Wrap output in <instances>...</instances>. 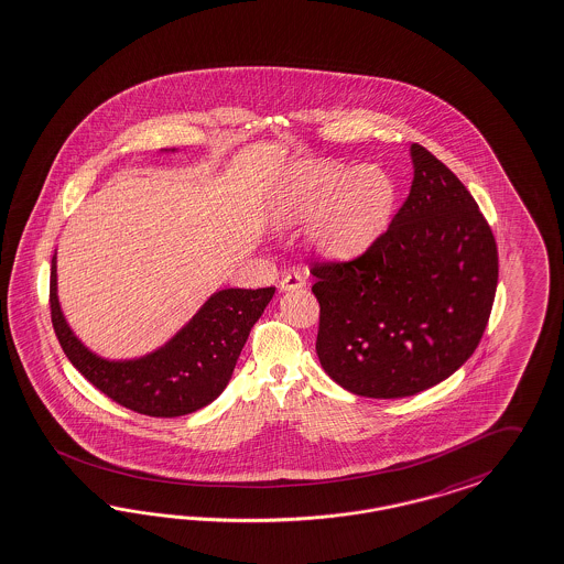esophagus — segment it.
I'll return each mask as SVG.
<instances>
[{
	"instance_id": "34e87169",
	"label": "esophagus",
	"mask_w": 564,
	"mask_h": 564,
	"mask_svg": "<svg viewBox=\"0 0 564 564\" xmlns=\"http://www.w3.org/2000/svg\"><path fill=\"white\" fill-rule=\"evenodd\" d=\"M305 284H307V280H305V275H303V273L289 272L282 275V280H280L278 289L282 292L296 291V289H303Z\"/></svg>"
}]
</instances>
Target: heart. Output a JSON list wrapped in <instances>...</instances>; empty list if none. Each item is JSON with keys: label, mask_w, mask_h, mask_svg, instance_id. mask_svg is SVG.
<instances>
[{"label": "heart", "mask_w": 564, "mask_h": 564, "mask_svg": "<svg viewBox=\"0 0 564 564\" xmlns=\"http://www.w3.org/2000/svg\"><path fill=\"white\" fill-rule=\"evenodd\" d=\"M395 205V182L384 169L307 159L284 169L270 196V215L280 228L310 224V247L345 259L375 245Z\"/></svg>", "instance_id": "1"}]
</instances>
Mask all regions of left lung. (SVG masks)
<instances>
[{"label": "left lung", "mask_w": 564, "mask_h": 564, "mask_svg": "<svg viewBox=\"0 0 564 564\" xmlns=\"http://www.w3.org/2000/svg\"><path fill=\"white\" fill-rule=\"evenodd\" d=\"M414 182L389 230L351 261L315 263V351L349 393L416 395L475 354L498 289V247L475 198L410 148Z\"/></svg>", "instance_id": "1"}]
</instances>
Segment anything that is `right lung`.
<instances>
[{
    "instance_id": "1",
    "label": "right lung",
    "mask_w": 564,
    "mask_h": 564,
    "mask_svg": "<svg viewBox=\"0 0 564 564\" xmlns=\"http://www.w3.org/2000/svg\"><path fill=\"white\" fill-rule=\"evenodd\" d=\"M273 292V286L217 291L156 351L138 359L110 361L91 354L66 324L58 301L56 254L50 273L52 324L70 364L119 405L154 417L192 414L224 393L251 328L272 301Z\"/></svg>"
}]
</instances>
